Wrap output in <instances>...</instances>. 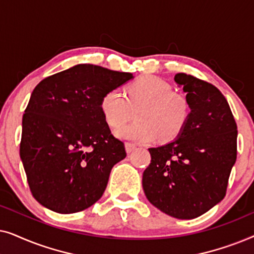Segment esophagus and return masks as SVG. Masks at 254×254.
<instances>
[{
    "mask_svg": "<svg viewBox=\"0 0 254 254\" xmlns=\"http://www.w3.org/2000/svg\"><path fill=\"white\" fill-rule=\"evenodd\" d=\"M125 147H126V151L128 152V154H130V152L133 151L135 148H136V144L130 143V142H127V143L125 144Z\"/></svg>",
    "mask_w": 254,
    "mask_h": 254,
    "instance_id": "34e87169",
    "label": "esophagus"
}]
</instances>
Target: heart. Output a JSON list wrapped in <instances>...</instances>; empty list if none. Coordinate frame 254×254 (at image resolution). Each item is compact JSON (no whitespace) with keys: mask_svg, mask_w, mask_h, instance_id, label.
I'll list each match as a JSON object with an SVG mask.
<instances>
[{"mask_svg":"<svg viewBox=\"0 0 254 254\" xmlns=\"http://www.w3.org/2000/svg\"><path fill=\"white\" fill-rule=\"evenodd\" d=\"M99 109L112 129L122 127L136 112L139 121L122 127L116 135L141 143L158 137L164 142L175 140L185 129L190 113L186 97L175 92L170 83L155 76H143L130 83L126 97L119 90H109L100 99Z\"/></svg>","mask_w":254,"mask_h":254,"instance_id":"obj_1","label":"heart"}]
</instances>
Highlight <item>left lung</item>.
Instances as JSON below:
<instances>
[{
    "mask_svg": "<svg viewBox=\"0 0 254 254\" xmlns=\"http://www.w3.org/2000/svg\"><path fill=\"white\" fill-rule=\"evenodd\" d=\"M175 81L186 92L189 123L175 141L149 148L151 162L142 186L150 203L163 213L192 220L225 196L237 158V125L216 86L184 72Z\"/></svg>",
    "mask_w": 254,
    "mask_h": 254,
    "instance_id": "left-lung-1",
    "label": "left lung"
}]
</instances>
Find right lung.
Here are the masks:
<instances>
[{
    "label": "right lung",
    "instance_id": "add662e5",
    "mask_svg": "<svg viewBox=\"0 0 254 254\" xmlns=\"http://www.w3.org/2000/svg\"><path fill=\"white\" fill-rule=\"evenodd\" d=\"M131 78L130 72L77 64L34 88L23 116L19 155L31 193L44 207L72 214L102 197L126 150L111 134L100 99Z\"/></svg>",
    "mask_w": 254,
    "mask_h": 254
}]
</instances>
